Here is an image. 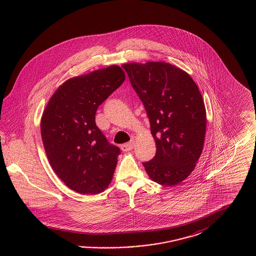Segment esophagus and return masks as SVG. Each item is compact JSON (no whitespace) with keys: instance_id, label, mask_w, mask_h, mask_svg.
<instances>
[{"instance_id":"34e87169","label":"esophagus","mask_w":256,"mask_h":256,"mask_svg":"<svg viewBox=\"0 0 256 256\" xmlns=\"http://www.w3.org/2000/svg\"><path fill=\"white\" fill-rule=\"evenodd\" d=\"M134 141H130V142H128V143H126V144H124L121 146V148H122V152H128V150H132V148H134Z\"/></svg>"}]
</instances>
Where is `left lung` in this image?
<instances>
[{"label": "left lung", "mask_w": 256, "mask_h": 256, "mask_svg": "<svg viewBox=\"0 0 256 256\" xmlns=\"http://www.w3.org/2000/svg\"><path fill=\"white\" fill-rule=\"evenodd\" d=\"M135 92L142 100L156 140V154L144 162L150 178L176 186L195 169L206 130V111L189 74L170 63H126Z\"/></svg>", "instance_id": "obj_1"}]
</instances>
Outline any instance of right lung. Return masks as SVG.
Returning <instances> with one entry per match:
<instances>
[{"mask_svg": "<svg viewBox=\"0 0 256 256\" xmlns=\"http://www.w3.org/2000/svg\"><path fill=\"white\" fill-rule=\"evenodd\" d=\"M124 78L117 65L72 78L56 89L43 112L41 137L50 164L80 194H98L112 180L121 152L98 130L95 115Z\"/></svg>", "mask_w": 256, "mask_h": 256, "instance_id": "add662e5", "label": "right lung"}]
</instances>
